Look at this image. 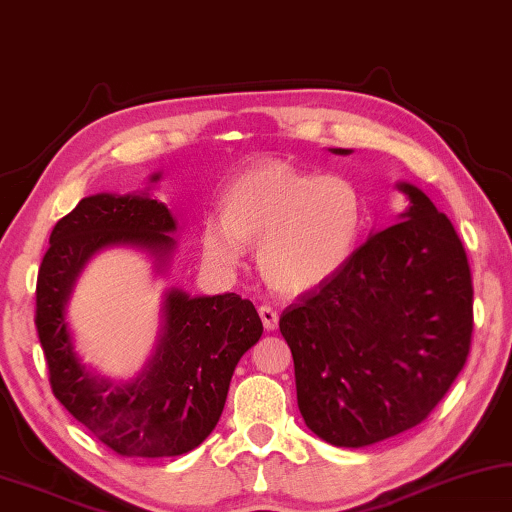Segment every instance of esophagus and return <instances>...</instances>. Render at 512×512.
<instances>
[{"label": "esophagus", "mask_w": 512, "mask_h": 512, "mask_svg": "<svg viewBox=\"0 0 512 512\" xmlns=\"http://www.w3.org/2000/svg\"><path fill=\"white\" fill-rule=\"evenodd\" d=\"M258 315H261V319H263L265 330L279 328V312H276L272 306H261L258 308Z\"/></svg>", "instance_id": "34e87169"}]
</instances>
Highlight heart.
<instances>
[{
    "mask_svg": "<svg viewBox=\"0 0 512 512\" xmlns=\"http://www.w3.org/2000/svg\"><path fill=\"white\" fill-rule=\"evenodd\" d=\"M364 220V197L353 182L265 159L233 179L222 222L204 227V249L213 261L233 265L240 242L258 245L263 279L279 292L301 294L344 270L360 247Z\"/></svg>",
    "mask_w": 512,
    "mask_h": 512,
    "instance_id": "obj_1",
    "label": "heart"
}]
</instances>
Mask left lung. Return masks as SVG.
<instances>
[{
  "label": "left lung",
  "mask_w": 512,
  "mask_h": 512,
  "mask_svg": "<svg viewBox=\"0 0 512 512\" xmlns=\"http://www.w3.org/2000/svg\"><path fill=\"white\" fill-rule=\"evenodd\" d=\"M398 188L411 202L402 220L373 233L279 319L301 416L337 447L423 423L470 355L474 290L463 242L420 188Z\"/></svg>",
  "instance_id": "obj_1"
}]
</instances>
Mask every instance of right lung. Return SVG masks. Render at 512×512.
<instances>
[{
  "label": "right lung",
  "mask_w": 512,
  "mask_h": 512,
  "mask_svg": "<svg viewBox=\"0 0 512 512\" xmlns=\"http://www.w3.org/2000/svg\"><path fill=\"white\" fill-rule=\"evenodd\" d=\"M168 231H175L173 215L148 195L85 197L53 227L35 288V328L53 396L103 445L134 459L200 445L218 425L238 360L263 335L249 299L233 292L191 299L170 290L164 335L137 380L112 384L80 364L65 317L76 276L107 245L143 247L164 265L175 247Z\"/></svg>",
  "instance_id": "obj_1"
}]
</instances>
